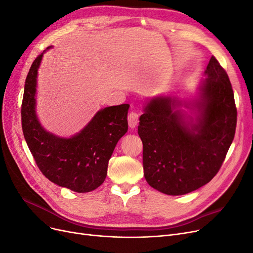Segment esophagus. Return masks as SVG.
Here are the masks:
<instances>
[{
	"mask_svg": "<svg viewBox=\"0 0 253 253\" xmlns=\"http://www.w3.org/2000/svg\"><path fill=\"white\" fill-rule=\"evenodd\" d=\"M138 117L139 115L137 114V112L135 111H131L130 114L128 115V124H129V127L131 128H135L136 125L138 124Z\"/></svg>",
	"mask_w": 253,
	"mask_h": 253,
	"instance_id": "1",
	"label": "esophagus"
}]
</instances>
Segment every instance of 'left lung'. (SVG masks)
<instances>
[{"label": "left lung", "mask_w": 253, "mask_h": 253, "mask_svg": "<svg viewBox=\"0 0 253 253\" xmlns=\"http://www.w3.org/2000/svg\"><path fill=\"white\" fill-rule=\"evenodd\" d=\"M197 103L200 117L189 127L180 101L152 99L139 118L144 175L167 195H184L209 183L225 160L237 127V107L228 75L214 56L207 67Z\"/></svg>", "instance_id": "left-lung-1"}]
</instances>
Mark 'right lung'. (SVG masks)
Wrapping results in <instances>:
<instances>
[{"mask_svg": "<svg viewBox=\"0 0 253 253\" xmlns=\"http://www.w3.org/2000/svg\"><path fill=\"white\" fill-rule=\"evenodd\" d=\"M42 55L35 58L25 81L21 115L26 143L50 181L77 193L93 191L104 182L111 154L127 132L129 105L101 109L85 128L70 138L46 132L35 114L36 77Z\"/></svg>", "mask_w": 253, "mask_h": 253, "instance_id": "add662e5", "label": "right lung"}]
</instances>
